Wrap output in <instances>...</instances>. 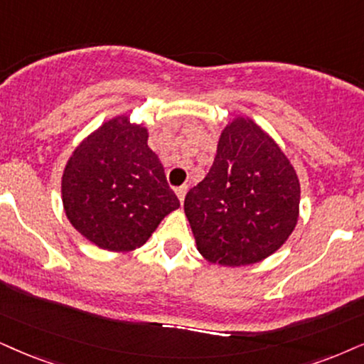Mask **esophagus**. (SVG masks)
<instances>
[{
    "label": "esophagus",
    "mask_w": 364,
    "mask_h": 364,
    "mask_svg": "<svg viewBox=\"0 0 364 364\" xmlns=\"http://www.w3.org/2000/svg\"><path fill=\"white\" fill-rule=\"evenodd\" d=\"M186 190H188V186L186 185H183V186H179V188H176V195H178V198H179V201H185V195H186Z\"/></svg>",
    "instance_id": "obj_1"
}]
</instances>
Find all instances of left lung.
Returning a JSON list of instances; mask_svg holds the SVG:
<instances>
[{
  "label": "left lung",
  "instance_id": "left-lung-1",
  "mask_svg": "<svg viewBox=\"0 0 364 364\" xmlns=\"http://www.w3.org/2000/svg\"><path fill=\"white\" fill-rule=\"evenodd\" d=\"M301 185L279 144L250 117L223 127L213 166L188 191L185 213L211 264L252 265L284 245L299 220Z\"/></svg>",
  "mask_w": 364,
  "mask_h": 364
}]
</instances>
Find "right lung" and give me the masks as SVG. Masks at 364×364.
I'll use <instances>...</instances> for the list:
<instances>
[{
    "mask_svg": "<svg viewBox=\"0 0 364 364\" xmlns=\"http://www.w3.org/2000/svg\"><path fill=\"white\" fill-rule=\"evenodd\" d=\"M148 137L142 124L116 116L77 146L63 169L68 222L104 250L126 254L142 247L161 220L179 208Z\"/></svg>",
    "mask_w": 364,
    "mask_h": 364,
    "instance_id": "obj_1",
    "label": "right lung"
}]
</instances>
